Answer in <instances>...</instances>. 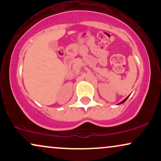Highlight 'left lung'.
Wrapping results in <instances>:
<instances>
[{
	"label": "left lung",
	"mask_w": 161,
	"mask_h": 161,
	"mask_svg": "<svg viewBox=\"0 0 161 161\" xmlns=\"http://www.w3.org/2000/svg\"><path fill=\"white\" fill-rule=\"evenodd\" d=\"M128 97H126V98H125V99H124V100H123V101H121V102H120V103H119V104H123V103H124V102H125V101H126V100H127V98H128Z\"/></svg>",
	"instance_id": "1"
}]
</instances>
